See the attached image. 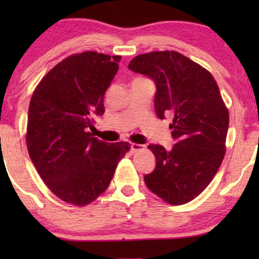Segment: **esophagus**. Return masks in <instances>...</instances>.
<instances>
[{
  "label": "esophagus",
  "instance_id": "1",
  "mask_svg": "<svg viewBox=\"0 0 259 259\" xmlns=\"http://www.w3.org/2000/svg\"><path fill=\"white\" fill-rule=\"evenodd\" d=\"M144 148H145V146H144V145H140V144H136V143L131 144V151H132V152H137V151L144 150Z\"/></svg>",
  "mask_w": 259,
  "mask_h": 259
}]
</instances>
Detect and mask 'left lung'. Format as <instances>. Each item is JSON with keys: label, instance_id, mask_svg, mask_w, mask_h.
<instances>
[{"label": "left lung", "instance_id": "obj_1", "mask_svg": "<svg viewBox=\"0 0 259 259\" xmlns=\"http://www.w3.org/2000/svg\"><path fill=\"white\" fill-rule=\"evenodd\" d=\"M128 68L154 81V111L172 116V150L151 144L155 168L144 177L166 203H189L205 190L225 155L229 112L210 72L175 51L141 54Z\"/></svg>", "mask_w": 259, "mask_h": 259}]
</instances>
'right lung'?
<instances>
[{"instance_id":"right-lung-1","label":"right lung","mask_w":259,"mask_h":259,"mask_svg":"<svg viewBox=\"0 0 259 259\" xmlns=\"http://www.w3.org/2000/svg\"><path fill=\"white\" fill-rule=\"evenodd\" d=\"M121 56L84 52L49 70L31 95L27 147L41 179L66 203L90 204L111 184L130 151L126 141L109 144L88 132L105 113L104 97Z\"/></svg>"}]
</instances>
